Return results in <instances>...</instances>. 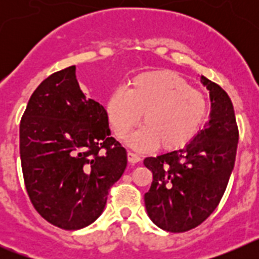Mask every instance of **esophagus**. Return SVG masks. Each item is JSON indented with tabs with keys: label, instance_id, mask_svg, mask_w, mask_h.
I'll use <instances>...</instances> for the list:
<instances>
[{
	"label": "esophagus",
	"instance_id": "obj_1",
	"mask_svg": "<svg viewBox=\"0 0 259 259\" xmlns=\"http://www.w3.org/2000/svg\"><path fill=\"white\" fill-rule=\"evenodd\" d=\"M128 161L131 162V163H137V162H140L141 161V157L137 153L135 152H128Z\"/></svg>",
	"mask_w": 259,
	"mask_h": 259
}]
</instances>
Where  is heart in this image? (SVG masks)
<instances>
[{"mask_svg": "<svg viewBox=\"0 0 259 259\" xmlns=\"http://www.w3.org/2000/svg\"><path fill=\"white\" fill-rule=\"evenodd\" d=\"M132 145L163 149L183 148L193 140L207 114L206 98L171 71H149L131 80L128 89L116 88L106 101V115L116 136L122 137L140 123Z\"/></svg>", "mask_w": 259, "mask_h": 259, "instance_id": "heart-1", "label": "heart"}]
</instances>
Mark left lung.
<instances>
[{"label":"left lung","instance_id":"8db88e82","mask_svg":"<svg viewBox=\"0 0 259 259\" xmlns=\"http://www.w3.org/2000/svg\"><path fill=\"white\" fill-rule=\"evenodd\" d=\"M210 91L211 116L193 140L179 150L148 157L153 172L144 196L148 215L168 232L196 228L217 209L227 188L239 143L232 102L224 89L202 76Z\"/></svg>","mask_w":259,"mask_h":259}]
</instances>
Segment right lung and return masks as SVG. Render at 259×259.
Wrapping results in <instances>:
<instances>
[{
	"mask_svg": "<svg viewBox=\"0 0 259 259\" xmlns=\"http://www.w3.org/2000/svg\"><path fill=\"white\" fill-rule=\"evenodd\" d=\"M19 137L23 179L36 211L62 230L93 223L124 172L127 150L110 136L105 107L80 91L75 66L32 93Z\"/></svg>",
	"mask_w": 259,
	"mask_h": 259,
	"instance_id": "obj_1",
	"label": "right lung"
}]
</instances>
